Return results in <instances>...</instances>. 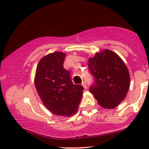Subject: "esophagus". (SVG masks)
<instances>
[{
    "mask_svg": "<svg viewBox=\"0 0 149 149\" xmlns=\"http://www.w3.org/2000/svg\"><path fill=\"white\" fill-rule=\"evenodd\" d=\"M81 85L83 86V87H84V88H85V89H86V88H87V86H86V82H85V81L82 82Z\"/></svg>",
    "mask_w": 149,
    "mask_h": 149,
    "instance_id": "34e87169",
    "label": "esophagus"
}]
</instances>
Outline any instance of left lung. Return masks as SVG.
<instances>
[{"mask_svg": "<svg viewBox=\"0 0 149 149\" xmlns=\"http://www.w3.org/2000/svg\"><path fill=\"white\" fill-rule=\"evenodd\" d=\"M88 67L95 83L89 90L101 107L113 109L125 98L130 87L128 69L120 57L109 49L88 58Z\"/></svg>", "mask_w": 149, "mask_h": 149, "instance_id": "obj_1", "label": "left lung"}]
</instances>
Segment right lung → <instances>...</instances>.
I'll return each mask as SVG.
<instances>
[{"label":"right lung","mask_w":149,"mask_h":149,"mask_svg":"<svg viewBox=\"0 0 149 149\" xmlns=\"http://www.w3.org/2000/svg\"><path fill=\"white\" fill-rule=\"evenodd\" d=\"M65 55L55 52L42 58L36 69L34 85L49 112L69 117L77 112L84 88L70 80V73L63 68Z\"/></svg>","instance_id":"right-lung-1"}]
</instances>
